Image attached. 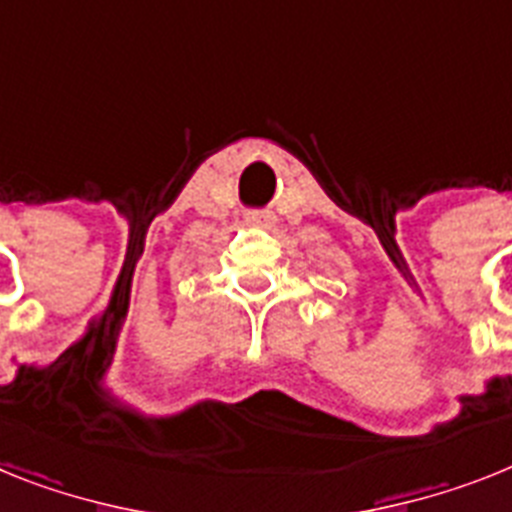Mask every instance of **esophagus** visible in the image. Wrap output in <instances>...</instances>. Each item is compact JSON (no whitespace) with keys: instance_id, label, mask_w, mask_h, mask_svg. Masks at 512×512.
I'll list each match as a JSON object with an SVG mask.
<instances>
[{"instance_id":"esophagus-1","label":"esophagus","mask_w":512,"mask_h":512,"mask_svg":"<svg viewBox=\"0 0 512 512\" xmlns=\"http://www.w3.org/2000/svg\"><path fill=\"white\" fill-rule=\"evenodd\" d=\"M244 219L255 226H265V229H270V226L275 224V213L273 211H247V216H244Z\"/></svg>"}]
</instances>
